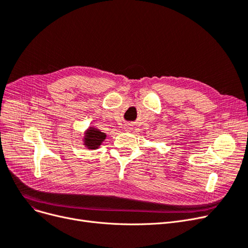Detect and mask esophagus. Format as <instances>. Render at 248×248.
<instances>
[{"mask_svg": "<svg viewBox=\"0 0 248 248\" xmlns=\"http://www.w3.org/2000/svg\"><path fill=\"white\" fill-rule=\"evenodd\" d=\"M124 130L125 131H131L132 130V126L130 124H125L124 125Z\"/></svg>", "mask_w": 248, "mask_h": 248, "instance_id": "obj_1", "label": "esophagus"}]
</instances>
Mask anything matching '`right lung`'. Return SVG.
<instances>
[{"instance_id":"add662e5","label":"right lung","mask_w":248,"mask_h":248,"mask_svg":"<svg viewBox=\"0 0 248 248\" xmlns=\"http://www.w3.org/2000/svg\"><path fill=\"white\" fill-rule=\"evenodd\" d=\"M106 135L104 133H101L97 128L91 127L88 130V132L86 133L85 138H84V142L85 146H87L88 149H97L101 143L104 141Z\"/></svg>"}]
</instances>
